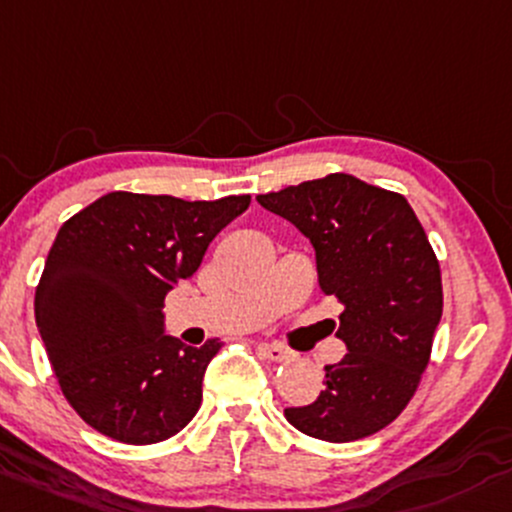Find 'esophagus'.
<instances>
[{
  "mask_svg": "<svg viewBox=\"0 0 512 512\" xmlns=\"http://www.w3.org/2000/svg\"><path fill=\"white\" fill-rule=\"evenodd\" d=\"M257 351H260L262 358L272 360V363H282V360L292 358V351H287V348L279 346V343H260Z\"/></svg>",
  "mask_w": 512,
  "mask_h": 512,
  "instance_id": "esophagus-1",
  "label": "esophagus"
}]
</instances>
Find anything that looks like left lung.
I'll use <instances>...</instances> for the list:
<instances>
[{"label":"left lung","instance_id":"obj_1","mask_svg":"<svg viewBox=\"0 0 512 512\" xmlns=\"http://www.w3.org/2000/svg\"><path fill=\"white\" fill-rule=\"evenodd\" d=\"M316 250L319 284L343 304L336 336L348 353L326 365L311 405L287 407L299 432L355 441L385 429L417 392L441 319V270L405 196L351 174L257 196Z\"/></svg>","mask_w":512,"mask_h":512}]
</instances>
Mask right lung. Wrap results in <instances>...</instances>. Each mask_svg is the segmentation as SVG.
Segmentation results:
<instances>
[{
  "mask_svg": "<svg viewBox=\"0 0 512 512\" xmlns=\"http://www.w3.org/2000/svg\"><path fill=\"white\" fill-rule=\"evenodd\" d=\"M250 196L184 201L112 191L68 218L36 287V326L68 405L122 444L174 437L198 412L218 338L164 333V297L191 279Z\"/></svg>",
  "mask_w": 512,
  "mask_h": 512,
  "instance_id": "obj_1",
  "label": "right lung"
}]
</instances>
